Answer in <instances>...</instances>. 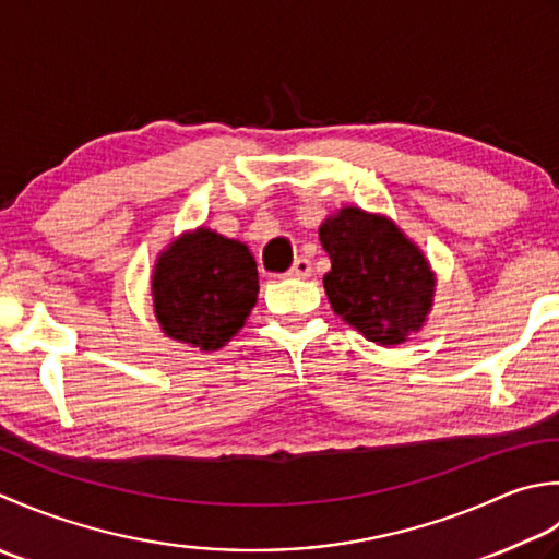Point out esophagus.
I'll return each mask as SVG.
<instances>
[{
	"instance_id": "obj_1",
	"label": "esophagus",
	"mask_w": 559,
	"mask_h": 559,
	"mask_svg": "<svg viewBox=\"0 0 559 559\" xmlns=\"http://www.w3.org/2000/svg\"><path fill=\"white\" fill-rule=\"evenodd\" d=\"M287 275H289V277H296V280H306V277H311V260H306V258H296V260H294V265L289 267Z\"/></svg>"
}]
</instances>
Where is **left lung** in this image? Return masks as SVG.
I'll return each mask as SVG.
<instances>
[{
	"instance_id": "obj_1",
	"label": "left lung",
	"mask_w": 559,
	"mask_h": 559,
	"mask_svg": "<svg viewBox=\"0 0 559 559\" xmlns=\"http://www.w3.org/2000/svg\"><path fill=\"white\" fill-rule=\"evenodd\" d=\"M330 258L323 287L333 311L376 345L419 333L435 306L437 275L391 216L343 207L318 229Z\"/></svg>"
}]
</instances>
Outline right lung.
Segmentation results:
<instances>
[{"label":"right lung","mask_w":559,"mask_h":559,"mask_svg":"<svg viewBox=\"0 0 559 559\" xmlns=\"http://www.w3.org/2000/svg\"><path fill=\"white\" fill-rule=\"evenodd\" d=\"M258 265L248 246L207 226L180 234L152 270V304L164 335L202 352L222 349L258 301Z\"/></svg>","instance_id":"right-lung-1"}]
</instances>
